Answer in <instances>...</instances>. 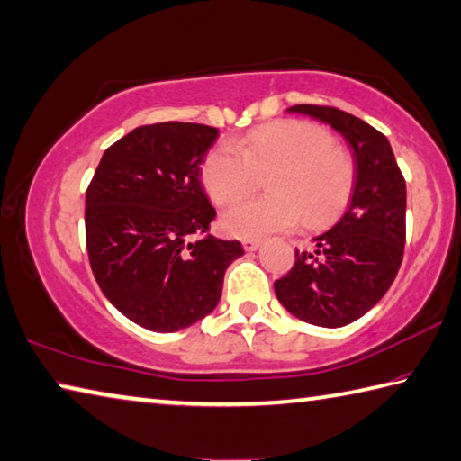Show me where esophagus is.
<instances>
[{
    "label": "esophagus",
    "instance_id": "obj_1",
    "mask_svg": "<svg viewBox=\"0 0 461 461\" xmlns=\"http://www.w3.org/2000/svg\"><path fill=\"white\" fill-rule=\"evenodd\" d=\"M259 248V241L258 240H244V249L246 252H256Z\"/></svg>",
    "mask_w": 461,
    "mask_h": 461
}]
</instances>
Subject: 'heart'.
Wrapping results in <instances>:
<instances>
[{"label": "heart", "mask_w": 461, "mask_h": 461, "mask_svg": "<svg viewBox=\"0 0 461 461\" xmlns=\"http://www.w3.org/2000/svg\"><path fill=\"white\" fill-rule=\"evenodd\" d=\"M272 195L246 199L225 209L223 233L256 240L292 230L304 221L316 225L345 207L355 183V167L345 150L330 145L329 132L308 122L259 127L248 137L209 150L202 181L217 205L238 202L267 175Z\"/></svg>", "instance_id": "heart-1"}]
</instances>
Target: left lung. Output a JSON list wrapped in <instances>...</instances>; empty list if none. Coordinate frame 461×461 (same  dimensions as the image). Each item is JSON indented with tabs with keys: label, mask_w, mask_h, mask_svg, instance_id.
I'll list each match as a JSON object with an SVG mask.
<instances>
[{
	"label": "left lung",
	"mask_w": 461,
	"mask_h": 461,
	"mask_svg": "<svg viewBox=\"0 0 461 461\" xmlns=\"http://www.w3.org/2000/svg\"><path fill=\"white\" fill-rule=\"evenodd\" d=\"M286 113L329 124L355 157L345 213L312 238V249H296L292 270L274 282L292 316L339 329L369 312L395 280L405 246V179L387 137L365 121L316 104H296Z\"/></svg>",
	"instance_id": "8db88e82"
}]
</instances>
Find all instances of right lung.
<instances>
[{
  "label": "right lung",
  "mask_w": 461,
  "mask_h": 461,
  "mask_svg": "<svg viewBox=\"0 0 461 461\" xmlns=\"http://www.w3.org/2000/svg\"><path fill=\"white\" fill-rule=\"evenodd\" d=\"M220 131L195 122L139 127L104 150L86 191L92 272L116 311L153 332L202 321L221 298L240 241L205 236L215 209L202 185Z\"/></svg>",
  "instance_id": "1"
}]
</instances>
